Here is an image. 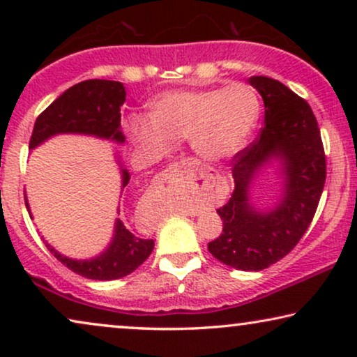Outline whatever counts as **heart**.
<instances>
[{
	"label": "heart",
	"mask_w": 357,
	"mask_h": 357,
	"mask_svg": "<svg viewBox=\"0 0 357 357\" xmlns=\"http://www.w3.org/2000/svg\"><path fill=\"white\" fill-rule=\"evenodd\" d=\"M257 120L258 100L252 89L231 84L160 94L151 102V114L131 116L126 130L148 154H165L187 139L197 158L214 162L241 151Z\"/></svg>",
	"instance_id": "heart-1"
}]
</instances>
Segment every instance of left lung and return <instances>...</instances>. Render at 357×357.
Instances as JSON below:
<instances>
[{"mask_svg":"<svg viewBox=\"0 0 357 357\" xmlns=\"http://www.w3.org/2000/svg\"><path fill=\"white\" fill-rule=\"evenodd\" d=\"M265 104V126L248 148L234 158L232 197L218 214L222 234L208 250L224 265L260 271L284 258L310 226L326 177L320 130L310 105L282 82L248 77ZM276 165L282 195L271 208L251 203L250 188L261 168Z\"/></svg>","mask_w":357,"mask_h":357,"instance_id":"1","label":"left lung"}]
</instances>
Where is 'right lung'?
I'll use <instances>...</instances> for the list:
<instances>
[{"label":"right lung","mask_w":357,"mask_h":357,"mask_svg":"<svg viewBox=\"0 0 357 357\" xmlns=\"http://www.w3.org/2000/svg\"><path fill=\"white\" fill-rule=\"evenodd\" d=\"M125 100L126 91L119 81L89 79L75 84L38 115L33 125L29 149L37 148L56 135H86L123 144L125 136L121 133L120 107ZM115 159L120 167L121 192H123L130 182V172L121 164L119 153H115ZM24 198H26L27 211L31 214L26 193H24ZM45 245L56 260H60L63 265L77 275L87 280L110 281L130 275L139 265H143L153 252L154 241L136 237L116 218L112 241L105 250L97 257L76 260V258L61 255L48 242H45Z\"/></svg>","instance_id":"add662e5"}]
</instances>
